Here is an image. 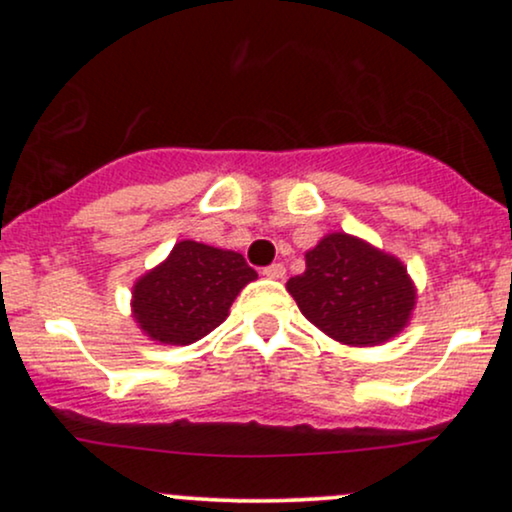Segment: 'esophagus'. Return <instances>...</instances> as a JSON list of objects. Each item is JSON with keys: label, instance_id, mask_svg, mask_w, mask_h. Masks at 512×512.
Masks as SVG:
<instances>
[{"label": "esophagus", "instance_id": "obj_1", "mask_svg": "<svg viewBox=\"0 0 512 512\" xmlns=\"http://www.w3.org/2000/svg\"><path fill=\"white\" fill-rule=\"evenodd\" d=\"M262 274L267 276V279H284L286 267L281 262H274V264H269V267H264Z\"/></svg>", "mask_w": 512, "mask_h": 512}]
</instances>
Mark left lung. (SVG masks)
<instances>
[{
  "instance_id": "8db88e82",
  "label": "left lung",
  "mask_w": 512,
  "mask_h": 512,
  "mask_svg": "<svg viewBox=\"0 0 512 512\" xmlns=\"http://www.w3.org/2000/svg\"><path fill=\"white\" fill-rule=\"evenodd\" d=\"M286 289L317 330L349 346L385 344L416 303L407 267L349 233H330L305 252V272Z\"/></svg>"
}]
</instances>
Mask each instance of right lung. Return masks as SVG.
<instances>
[{
	"label": "right lung",
	"instance_id": "1",
	"mask_svg": "<svg viewBox=\"0 0 512 512\" xmlns=\"http://www.w3.org/2000/svg\"><path fill=\"white\" fill-rule=\"evenodd\" d=\"M255 279L240 252L180 240L166 260L137 279L132 317L154 342L187 346L216 330Z\"/></svg>",
	"mask_w": 512,
	"mask_h": 512
}]
</instances>
